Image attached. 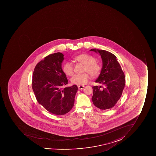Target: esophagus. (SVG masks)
<instances>
[{"label": "esophagus", "mask_w": 156, "mask_h": 156, "mask_svg": "<svg viewBox=\"0 0 156 156\" xmlns=\"http://www.w3.org/2000/svg\"><path fill=\"white\" fill-rule=\"evenodd\" d=\"M78 88L80 90H83L84 88V86H83V85H79V86H78Z\"/></svg>", "instance_id": "obj_1"}]
</instances>
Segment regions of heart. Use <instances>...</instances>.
Here are the masks:
<instances>
[{"label":"heart","mask_w":156,"mask_h":156,"mask_svg":"<svg viewBox=\"0 0 156 156\" xmlns=\"http://www.w3.org/2000/svg\"><path fill=\"white\" fill-rule=\"evenodd\" d=\"M76 62L85 65L84 72H88L94 77L99 76L100 73L101 67L96 62V59L87 54H81L74 57ZM62 70L66 75L72 76L74 74V66L71 62H67L63 65ZM90 74L85 73L82 74H76L71 78V82L73 84L78 85H84L90 79Z\"/></svg>","instance_id":"heart-1"}]
</instances>
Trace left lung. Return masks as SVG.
<instances>
[{
    "instance_id": "8db88e82",
    "label": "left lung",
    "mask_w": 156,
    "mask_h": 156,
    "mask_svg": "<svg viewBox=\"0 0 156 156\" xmlns=\"http://www.w3.org/2000/svg\"><path fill=\"white\" fill-rule=\"evenodd\" d=\"M90 51L99 53L103 62L100 74L95 82L103 87H93V104L100 109H109L122 96L126 82L125 74L114 54L103 50L91 49Z\"/></svg>"
}]
</instances>
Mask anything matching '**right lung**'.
Listing matches in <instances>:
<instances>
[{
	"label": "right lung",
	"mask_w": 156,
	"mask_h": 156,
	"mask_svg": "<svg viewBox=\"0 0 156 156\" xmlns=\"http://www.w3.org/2000/svg\"><path fill=\"white\" fill-rule=\"evenodd\" d=\"M62 53L45 57L36 65L33 73L32 88L37 102L56 115L69 112L74 106L77 85L62 88L68 84L62 68L64 59Z\"/></svg>",
	"instance_id": "1"
}]
</instances>
